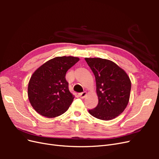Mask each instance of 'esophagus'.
Masks as SVG:
<instances>
[{
	"mask_svg": "<svg viewBox=\"0 0 159 159\" xmlns=\"http://www.w3.org/2000/svg\"><path fill=\"white\" fill-rule=\"evenodd\" d=\"M86 95H87V93L85 92V91H84V92H82V93H80V94H79V95H80V98H84L85 96H86Z\"/></svg>",
	"mask_w": 159,
	"mask_h": 159,
	"instance_id": "esophagus-1",
	"label": "esophagus"
}]
</instances>
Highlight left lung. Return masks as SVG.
I'll use <instances>...</instances> for the list:
<instances>
[{
  "label": "left lung",
  "mask_w": 159,
  "mask_h": 159,
  "mask_svg": "<svg viewBox=\"0 0 159 159\" xmlns=\"http://www.w3.org/2000/svg\"><path fill=\"white\" fill-rule=\"evenodd\" d=\"M95 75L98 105L89 113L94 117L109 121L117 117L129 103L131 82L122 68L113 61L99 57H85Z\"/></svg>",
  "instance_id": "8db88e82"
}]
</instances>
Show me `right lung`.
Segmentation results:
<instances>
[{
    "label": "right lung",
    "instance_id": "1",
    "mask_svg": "<svg viewBox=\"0 0 159 159\" xmlns=\"http://www.w3.org/2000/svg\"><path fill=\"white\" fill-rule=\"evenodd\" d=\"M79 60L73 56L56 57L34 72L28 83V96L37 113L53 118L68 109L74 96L70 93L65 76Z\"/></svg>",
    "mask_w": 159,
    "mask_h": 159
}]
</instances>
